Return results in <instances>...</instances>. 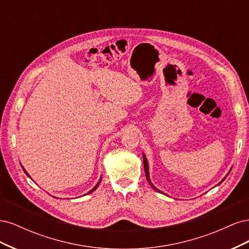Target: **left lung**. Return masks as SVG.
<instances>
[{"label":"left lung","instance_id":"8db88e82","mask_svg":"<svg viewBox=\"0 0 249 249\" xmlns=\"http://www.w3.org/2000/svg\"><path fill=\"white\" fill-rule=\"evenodd\" d=\"M143 165H144V170H145V177H146V179H147V182H148V184L150 185V186H152V188H153V189L154 190H156L157 192H160V193H163L162 191H160L159 189H157V188L153 185V183H152V180H150V178H149V169H148V163H147V159H146V157H145V155L144 154H143ZM231 170L229 171V173L231 172ZM229 173H228V175L227 176H225L223 178H222V180H221V182L219 183V184H221L222 182H223V180L225 179V178H227L228 176H229ZM219 184H218V185H219ZM217 185V186H218ZM164 194V193H163Z\"/></svg>","mask_w":249,"mask_h":249}]
</instances>
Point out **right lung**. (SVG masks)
Wrapping results in <instances>:
<instances>
[{
    "instance_id": "obj_1",
    "label": "right lung",
    "mask_w": 249,
    "mask_h": 249,
    "mask_svg": "<svg viewBox=\"0 0 249 249\" xmlns=\"http://www.w3.org/2000/svg\"><path fill=\"white\" fill-rule=\"evenodd\" d=\"M22 170H24V171H25V173H26V175H27V176H28V177L30 178V176H29V173H28V172L26 171V169H25L24 167H22ZM101 180H102V178H101V179L99 180V183H97V184H96V185L94 186V188H93V189H91V190H90V191H89L88 193H86V194H84V195H87V194H90V193H92V192H93V191H94V190L96 189V188H97V187H99V185H100V183H101Z\"/></svg>"
}]
</instances>
